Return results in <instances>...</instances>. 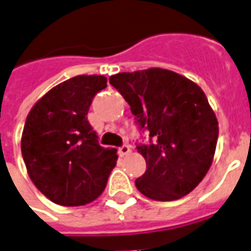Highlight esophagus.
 Returning a JSON list of instances; mask_svg holds the SVG:
<instances>
[{
  "mask_svg": "<svg viewBox=\"0 0 251 251\" xmlns=\"http://www.w3.org/2000/svg\"><path fill=\"white\" fill-rule=\"evenodd\" d=\"M131 152V149L129 145H122V147L118 149V153H120V156H126V154H129Z\"/></svg>",
  "mask_w": 251,
  "mask_h": 251,
  "instance_id": "34e87169",
  "label": "esophagus"
}]
</instances>
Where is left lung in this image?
I'll return each mask as SVG.
<instances>
[{
	"mask_svg": "<svg viewBox=\"0 0 251 251\" xmlns=\"http://www.w3.org/2000/svg\"><path fill=\"white\" fill-rule=\"evenodd\" d=\"M109 82L129 103L138 127L149 133V144L137 145L147 161L137 189L160 201L188 195L208 172L219 134L203 90L164 68L120 72Z\"/></svg>",
	"mask_w": 251,
	"mask_h": 251,
	"instance_id": "left-lung-1",
	"label": "left lung"
}]
</instances>
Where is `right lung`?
Here are the masks:
<instances>
[{
  "label": "right lung",
  "mask_w": 251,
  "mask_h": 251,
  "mask_svg": "<svg viewBox=\"0 0 251 251\" xmlns=\"http://www.w3.org/2000/svg\"><path fill=\"white\" fill-rule=\"evenodd\" d=\"M107 87L103 75H79L57 84L30 109L21 153L30 180L48 199L75 207L103 192L117 149L102 148L87 121L94 97Z\"/></svg>",
  "instance_id": "obj_1"
}]
</instances>
